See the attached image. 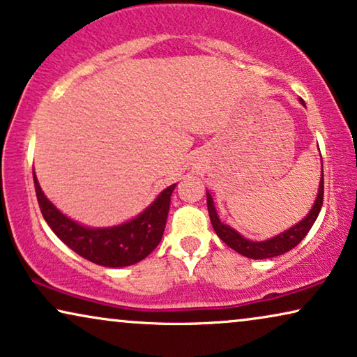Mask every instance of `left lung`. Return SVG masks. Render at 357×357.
<instances>
[{
	"label": "left lung",
	"mask_w": 357,
	"mask_h": 357,
	"mask_svg": "<svg viewBox=\"0 0 357 357\" xmlns=\"http://www.w3.org/2000/svg\"><path fill=\"white\" fill-rule=\"evenodd\" d=\"M301 104L305 105L302 99H301ZM206 203H208V213H209V219H211L213 229L216 231L218 237L221 238L222 242H226L232 250H236L237 253H241V255L247 258H253V260H263V258H273V257L282 255V253L289 252L296 245H299V242L307 236V232L310 231V227L314 226L315 219L319 218L321 203H324V169H321L319 195H317V199L314 206L310 209V213L307 214L301 222H297L296 226L289 227L284 232L278 234L276 237L268 238V241L252 242L248 241V238L242 237L241 234L234 231L232 227H229L227 224L219 221L213 198L208 192H206Z\"/></svg>",
	"instance_id": "1"
}]
</instances>
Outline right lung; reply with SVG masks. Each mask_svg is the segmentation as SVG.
<instances>
[{
	"mask_svg": "<svg viewBox=\"0 0 357 357\" xmlns=\"http://www.w3.org/2000/svg\"><path fill=\"white\" fill-rule=\"evenodd\" d=\"M33 185H36L42 216L52 231L77 255L96 265L109 268L135 265L159 245L167 222L170 197L175 188V183L170 185L139 216L121 226L92 229L71 221L58 211L43 195L36 172H33Z\"/></svg>",
	"mask_w": 357,
	"mask_h": 357,
	"instance_id": "obj_1",
	"label": "right lung"
}]
</instances>
